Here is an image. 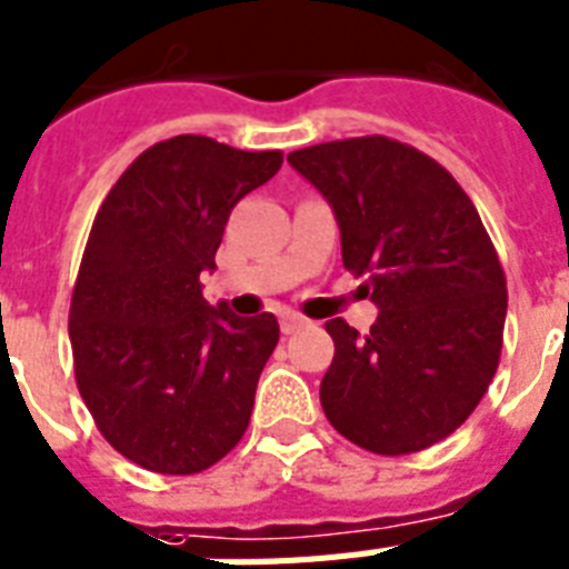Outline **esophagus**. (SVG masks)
Listing matches in <instances>:
<instances>
[{
	"mask_svg": "<svg viewBox=\"0 0 569 569\" xmlns=\"http://www.w3.org/2000/svg\"><path fill=\"white\" fill-rule=\"evenodd\" d=\"M279 326H281V335H296V331L308 326V322H305L302 317H296V313H281Z\"/></svg>",
	"mask_w": 569,
	"mask_h": 569,
	"instance_id": "34e87169",
	"label": "esophagus"
}]
</instances>
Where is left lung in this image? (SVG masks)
Masks as SVG:
<instances>
[{"label":"left lung","mask_w":569,"mask_h":569,"mask_svg":"<svg viewBox=\"0 0 569 569\" xmlns=\"http://www.w3.org/2000/svg\"><path fill=\"white\" fill-rule=\"evenodd\" d=\"M288 162L335 209L342 264L366 276L360 290L380 311L366 337L346 319L326 322L328 421L380 457L442 442L495 378L509 302L471 197L436 159L387 136L313 144Z\"/></svg>","instance_id":"8db88e82"}]
</instances>
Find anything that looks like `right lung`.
Listing matches in <instances>:
<instances>
[{"mask_svg": "<svg viewBox=\"0 0 569 569\" xmlns=\"http://www.w3.org/2000/svg\"><path fill=\"white\" fill-rule=\"evenodd\" d=\"M281 159L173 136L98 209L69 308L74 380L101 436L139 468L200 473L250 425L279 322L211 308L200 273L214 270L229 211Z\"/></svg>", "mask_w": 569, "mask_h": 569, "instance_id": "right-lung-1", "label": "right lung"}]
</instances>
